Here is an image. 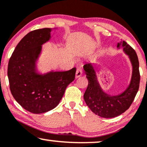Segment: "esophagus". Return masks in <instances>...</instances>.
I'll return each mask as SVG.
<instances>
[{"label": "esophagus", "mask_w": 147, "mask_h": 147, "mask_svg": "<svg viewBox=\"0 0 147 147\" xmlns=\"http://www.w3.org/2000/svg\"><path fill=\"white\" fill-rule=\"evenodd\" d=\"M82 74H83V70H82L81 68H77V72H76V78L81 77Z\"/></svg>", "instance_id": "obj_1"}]
</instances>
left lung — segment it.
<instances>
[{
  "instance_id": "left-lung-1",
  "label": "left lung",
  "mask_w": 147,
  "mask_h": 147,
  "mask_svg": "<svg viewBox=\"0 0 147 147\" xmlns=\"http://www.w3.org/2000/svg\"><path fill=\"white\" fill-rule=\"evenodd\" d=\"M120 46L123 47L124 52L129 56L133 66L130 85L121 95L109 96L103 92L97 82L93 64L86 63L83 66L89 82L84 94V99L91 110L102 118H114L126 111L130 107L139 89L140 75L137 54L125 41L118 44V47Z\"/></svg>"
}]
</instances>
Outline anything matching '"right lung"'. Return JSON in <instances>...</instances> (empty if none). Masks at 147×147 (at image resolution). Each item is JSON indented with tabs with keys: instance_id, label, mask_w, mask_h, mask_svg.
<instances>
[{
	"instance_id": "right-lung-1",
	"label": "right lung",
	"mask_w": 147,
	"mask_h": 147,
	"mask_svg": "<svg viewBox=\"0 0 147 147\" xmlns=\"http://www.w3.org/2000/svg\"><path fill=\"white\" fill-rule=\"evenodd\" d=\"M51 31V28H43L28 33L17 44L8 64V78L13 97L33 113L47 112L57 106L67 86L75 79V68L44 75L35 72V62L42 45L50 40Z\"/></svg>"
}]
</instances>
